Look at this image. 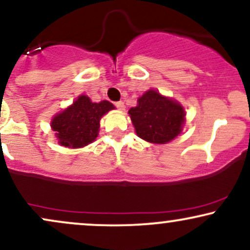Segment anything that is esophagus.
I'll use <instances>...</instances> for the list:
<instances>
[{
  "mask_svg": "<svg viewBox=\"0 0 250 250\" xmlns=\"http://www.w3.org/2000/svg\"><path fill=\"white\" fill-rule=\"evenodd\" d=\"M115 107H116L117 109H120V110H125V103H123L122 101H119V102H116V103H115Z\"/></svg>",
  "mask_w": 250,
  "mask_h": 250,
  "instance_id": "obj_1",
  "label": "esophagus"
}]
</instances>
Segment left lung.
<instances>
[{"mask_svg":"<svg viewBox=\"0 0 250 250\" xmlns=\"http://www.w3.org/2000/svg\"><path fill=\"white\" fill-rule=\"evenodd\" d=\"M137 136L156 145L170 142L182 131L186 111L179 102L149 89L128 111Z\"/></svg>","mask_w":250,"mask_h":250,"instance_id":"8db88e82","label":"left lung"}]
</instances>
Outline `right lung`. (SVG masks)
<instances>
[{
	"mask_svg": "<svg viewBox=\"0 0 250 250\" xmlns=\"http://www.w3.org/2000/svg\"><path fill=\"white\" fill-rule=\"evenodd\" d=\"M115 109L109 101L91 102L88 96L77 97L71 105L51 120L59 143L67 148H82L95 141L100 130V120Z\"/></svg>",
	"mask_w": 250,
	"mask_h": 250,
	"instance_id": "obj_1",
	"label": "right lung"
}]
</instances>
